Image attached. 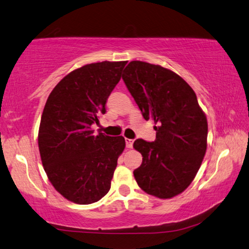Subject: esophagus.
<instances>
[{"instance_id": "obj_1", "label": "esophagus", "mask_w": 249, "mask_h": 249, "mask_svg": "<svg viewBox=\"0 0 249 249\" xmlns=\"http://www.w3.org/2000/svg\"><path fill=\"white\" fill-rule=\"evenodd\" d=\"M125 143H126V147H127V148H132V147H133L134 141L131 140V139H125Z\"/></svg>"}]
</instances>
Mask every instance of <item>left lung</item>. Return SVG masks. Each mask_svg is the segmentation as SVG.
Returning a JSON list of instances; mask_svg holds the SVG:
<instances>
[{"label":"left lung","mask_w":249,"mask_h":249,"mask_svg":"<svg viewBox=\"0 0 249 249\" xmlns=\"http://www.w3.org/2000/svg\"><path fill=\"white\" fill-rule=\"evenodd\" d=\"M146 121L156 126V140L134 142L143 156L134 177L145 193L160 199L186 189L207 148V118L196 94L178 74L160 65L132 61L122 75Z\"/></svg>","instance_id":"8db88e82"}]
</instances>
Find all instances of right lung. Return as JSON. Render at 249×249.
<instances>
[{"instance_id": "right-lung-1", "label": "right lung", "mask_w": 249, "mask_h": 249, "mask_svg": "<svg viewBox=\"0 0 249 249\" xmlns=\"http://www.w3.org/2000/svg\"><path fill=\"white\" fill-rule=\"evenodd\" d=\"M127 61L98 62L72 71L47 98L38 128L42 164L54 188L70 202L95 203L107 194L123 136L94 135L109 94Z\"/></svg>"}]
</instances>
